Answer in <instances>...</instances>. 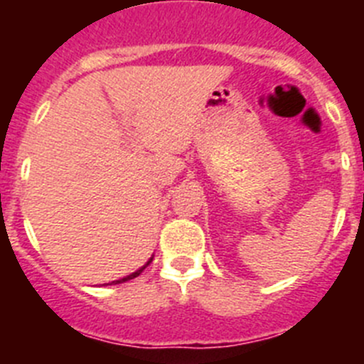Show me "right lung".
I'll use <instances>...</instances> for the list:
<instances>
[{
  "label": "right lung",
  "instance_id": "1",
  "mask_svg": "<svg viewBox=\"0 0 364 364\" xmlns=\"http://www.w3.org/2000/svg\"><path fill=\"white\" fill-rule=\"evenodd\" d=\"M151 260H153V259H151ZM151 260H149V262H151ZM149 262H147V264H146V266H142V268H140V269H136V272H134V273H131V275H127V277L120 279V281H114V284H120V282H125V281H131V279L138 277V275H140V273H142V272H144V269H146V268H147V266H149Z\"/></svg>",
  "mask_w": 364,
  "mask_h": 364
}]
</instances>
